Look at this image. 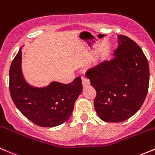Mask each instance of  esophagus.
<instances>
[{
  "label": "esophagus",
  "instance_id": "34e87169",
  "mask_svg": "<svg viewBox=\"0 0 155 155\" xmlns=\"http://www.w3.org/2000/svg\"><path fill=\"white\" fill-rule=\"evenodd\" d=\"M81 79H82L83 86H84V87L89 85V81L88 78H87L86 77H82V78H81Z\"/></svg>",
  "mask_w": 155,
  "mask_h": 155
}]
</instances>
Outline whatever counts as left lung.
Instances as JSON below:
<instances>
[{
  "mask_svg": "<svg viewBox=\"0 0 155 155\" xmlns=\"http://www.w3.org/2000/svg\"><path fill=\"white\" fill-rule=\"evenodd\" d=\"M113 58L90 68L86 76L95 89L94 107L107 122H121L140 110L148 93L149 66L140 46L123 35L117 36Z\"/></svg>",
  "mask_w": 155,
  "mask_h": 155,
  "instance_id": "obj_1",
  "label": "left lung"
}]
</instances>
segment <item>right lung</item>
<instances>
[{"label":"right lung","mask_w":155,"mask_h":155,"mask_svg":"<svg viewBox=\"0 0 155 155\" xmlns=\"http://www.w3.org/2000/svg\"><path fill=\"white\" fill-rule=\"evenodd\" d=\"M21 47L11 63L9 92L21 113L36 125L56 127L68 120L83 90L82 81L76 78L70 84L52 81L36 87L27 82L21 68Z\"/></svg>","instance_id":"1"}]
</instances>
